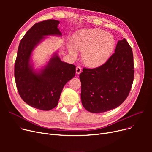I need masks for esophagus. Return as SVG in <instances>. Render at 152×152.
<instances>
[{
	"label": "esophagus",
	"instance_id": "1",
	"mask_svg": "<svg viewBox=\"0 0 152 152\" xmlns=\"http://www.w3.org/2000/svg\"><path fill=\"white\" fill-rule=\"evenodd\" d=\"M82 72V69L81 68L80 66H77L76 68V73L77 75H79Z\"/></svg>",
	"mask_w": 152,
	"mask_h": 152
}]
</instances>
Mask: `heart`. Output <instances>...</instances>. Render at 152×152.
Masks as SVG:
<instances>
[{
    "label": "heart",
    "mask_w": 152,
    "mask_h": 152,
    "mask_svg": "<svg viewBox=\"0 0 152 152\" xmlns=\"http://www.w3.org/2000/svg\"><path fill=\"white\" fill-rule=\"evenodd\" d=\"M68 49L70 54L76 57L77 51L83 52V60L91 68L99 67L105 64L112 55L115 41L113 36L99 28L85 29L78 32L72 38Z\"/></svg>",
    "instance_id": "b5f03b06"
}]
</instances>
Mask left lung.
I'll return each instance as SVG.
<instances>
[{
	"instance_id": "left-lung-1",
	"label": "left lung",
	"mask_w": 152,
	"mask_h": 152,
	"mask_svg": "<svg viewBox=\"0 0 152 152\" xmlns=\"http://www.w3.org/2000/svg\"><path fill=\"white\" fill-rule=\"evenodd\" d=\"M134 75L133 53L126 39L118 41L115 53L103 65L83 68L79 75L83 107L92 113L117 108L128 96Z\"/></svg>"
}]
</instances>
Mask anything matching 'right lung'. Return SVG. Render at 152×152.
Returning <instances> with one entry per match:
<instances>
[{
  "mask_svg": "<svg viewBox=\"0 0 152 152\" xmlns=\"http://www.w3.org/2000/svg\"><path fill=\"white\" fill-rule=\"evenodd\" d=\"M59 23L48 20L32 26L21 40L15 63V82L21 98L41 110L57 107L63 87L76 73L75 65L62 61L57 53L39 70L34 69L31 60L32 52L45 36H61Z\"/></svg>",
  "mask_w": 152,
  "mask_h": 152,
  "instance_id": "right-lung-1",
  "label": "right lung"
}]
</instances>
